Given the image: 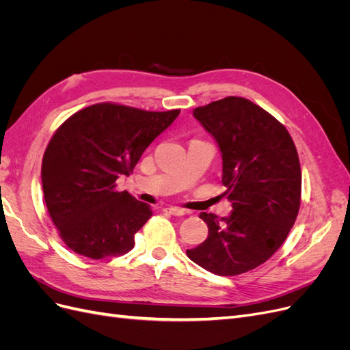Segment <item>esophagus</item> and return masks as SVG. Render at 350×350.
<instances>
[{
  "label": "esophagus",
  "instance_id": "1",
  "mask_svg": "<svg viewBox=\"0 0 350 350\" xmlns=\"http://www.w3.org/2000/svg\"><path fill=\"white\" fill-rule=\"evenodd\" d=\"M166 213H169V215H172V216H184L187 211L185 210H183V208H178V207H166V208H163Z\"/></svg>",
  "mask_w": 350,
  "mask_h": 350
}]
</instances>
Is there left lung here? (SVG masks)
Segmentation results:
<instances>
[{
  "mask_svg": "<svg viewBox=\"0 0 350 350\" xmlns=\"http://www.w3.org/2000/svg\"><path fill=\"white\" fill-rule=\"evenodd\" d=\"M221 153L224 196L230 215L201 213L208 235L187 256L219 276L266 262L295 224L301 206V165L291 134L248 99L228 96L193 111Z\"/></svg>",
  "mask_w": 350,
  "mask_h": 350,
  "instance_id": "1",
  "label": "left lung"
}]
</instances>
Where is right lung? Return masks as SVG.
I'll list each match as a JSON object with an SVG mask.
<instances>
[{
  "mask_svg": "<svg viewBox=\"0 0 350 350\" xmlns=\"http://www.w3.org/2000/svg\"><path fill=\"white\" fill-rule=\"evenodd\" d=\"M179 112L96 103L71 115L52 135L42 161V188L49 216L70 250L100 260L134 247L135 232L150 219L152 208L116 191V179L133 172Z\"/></svg>",
  "mask_w": 350,
  "mask_h": 350,
  "instance_id": "obj_1",
  "label": "right lung"
}]
</instances>
